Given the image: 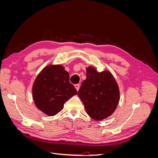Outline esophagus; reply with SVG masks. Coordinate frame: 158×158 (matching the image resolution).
Masks as SVG:
<instances>
[{
    "label": "esophagus",
    "mask_w": 158,
    "mask_h": 158,
    "mask_svg": "<svg viewBox=\"0 0 158 158\" xmlns=\"http://www.w3.org/2000/svg\"><path fill=\"white\" fill-rule=\"evenodd\" d=\"M74 86H75V88H76V90L78 91V90H79V89H80V84H75V85H74Z\"/></svg>",
    "instance_id": "obj_1"
}]
</instances>
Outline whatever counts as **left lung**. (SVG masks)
Wrapping results in <instances>:
<instances>
[{
    "label": "left lung",
    "instance_id": "obj_1",
    "mask_svg": "<svg viewBox=\"0 0 158 158\" xmlns=\"http://www.w3.org/2000/svg\"><path fill=\"white\" fill-rule=\"evenodd\" d=\"M86 79L78 92L87 114L95 121H102L115 111L120 99L118 85L108 70L101 73L92 66L86 68Z\"/></svg>",
    "mask_w": 158,
    "mask_h": 158
}]
</instances>
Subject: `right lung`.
I'll return each instance as SVG.
<instances>
[{
    "label": "right lung",
    "mask_w": 158,
    "mask_h": 158,
    "mask_svg": "<svg viewBox=\"0 0 158 158\" xmlns=\"http://www.w3.org/2000/svg\"><path fill=\"white\" fill-rule=\"evenodd\" d=\"M60 64H50L37 75L32 87L33 102L40 111L49 116L59 113L64 103L77 94L69 82V73Z\"/></svg>",
    "instance_id": "1"
}]
</instances>
